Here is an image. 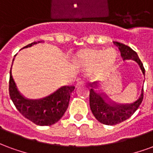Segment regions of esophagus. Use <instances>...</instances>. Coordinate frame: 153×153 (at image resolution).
Returning a JSON list of instances; mask_svg holds the SVG:
<instances>
[{"mask_svg": "<svg viewBox=\"0 0 153 153\" xmlns=\"http://www.w3.org/2000/svg\"><path fill=\"white\" fill-rule=\"evenodd\" d=\"M85 84H86V83H85V82H84L83 80L80 79V80H79L78 82H77L76 87L78 88V87H79V86H84Z\"/></svg>", "mask_w": 153, "mask_h": 153, "instance_id": "esophagus-1", "label": "esophagus"}]
</instances>
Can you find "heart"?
Instances as JSON below:
<instances>
[{
    "label": "heart",
    "instance_id": "1",
    "mask_svg": "<svg viewBox=\"0 0 153 153\" xmlns=\"http://www.w3.org/2000/svg\"><path fill=\"white\" fill-rule=\"evenodd\" d=\"M118 59V52L115 48L88 49L77 54L74 65L83 72H90L95 76H101L112 69Z\"/></svg>",
    "mask_w": 153,
    "mask_h": 153
}]
</instances>
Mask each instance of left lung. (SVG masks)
<instances>
[{
	"label": "left lung",
	"mask_w": 153,
	"mask_h": 153,
	"mask_svg": "<svg viewBox=\"0 0 153 153\" xmlns=\"http://www.w3.org/2000/svg\"><path fill=\"white\" fill-rule=\"evenodd\" d=\"M120 51L123 60H133L138 63L142 72L145 75L143 65L138 58L134 51L125 44L118 42H113ZM91 89L89 93V105L91 111L95 118L102 124L107 125H115L125 121L137 111L143 98V88L141 95L134 102L129 104H117L108 98L106 95L102 93L99 90L98 81L90 83Z\"/></svg>",
	"instance_id": "obj_1"
}]
</instances>
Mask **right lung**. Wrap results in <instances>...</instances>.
<instances>
[{
	"label": "right lung",
	"instance_id": "obj_1",
	"mask_svg": "<svg viewBox=\"0 0 153 153\" xmlns=\"http://www.w3.org/2000/svg\"><path fill=\"white\" fill-rule=\"evenodd\" d=\"M39 42H32L23 48L30 47ZM9 83L10 97L15 107L25 118L41 126L54 125L63 116L69 106L70 94L74 90V86H64L44 98L32 100L26 98L19 93L12 76L11 70Z\"/></svg>",
	"mask_w": 153,
	"mask_h": 153
}]
</instances>
